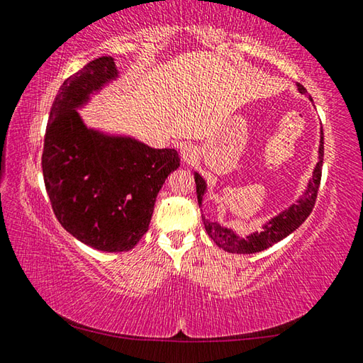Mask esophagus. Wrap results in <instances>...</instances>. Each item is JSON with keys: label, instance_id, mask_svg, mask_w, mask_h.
Returning a JSON list of instances; mask_svg holds the SVG:
<instances>
[{"label": "esophagus", "instance_id": "esophagus-1", "mask_svg": "<svg viewBox=\"0 0 363 363\" xmlns=\"http://www.w3.org/2000/svg\"><path fill=\"white\" fill-rule=\"evenodd\" d=\"M180 156H182V161L193 162L194 159H196V156H198V151H196V148H194L193 145H185V146H182Z\"/></svg>", "mask_w": 363, "mask_h": 363}]
</instances>
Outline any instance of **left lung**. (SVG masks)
<instances>
[{
    "instance_id": "8db88e82",
    "label": "left lung",
    "mask_w": 363,
    "mask_h": 363,
    "mask_svg": "<svg viewBox=\"0 0 363 363\" xmlns=\"http://www.w3.org/2000/svg\"><path fill=\"white\" fill-rule=\"evenodd\" d=\"M298 91L301 94L306 92L301 84H296ZM322 162H323V130L320 129V145H319V161H317L313 175H311L308 186L304 189V193L300 199L296 201V204H291L289 208H285L281 213H277L276 217L266 221L263 225L262 231L250 233L249 236L240 238L236 231H233L231 228L221 226L217 221L207 220L202 215V221H204L206 231L211 239L217 244L220 249L230 253H257L269 249L271 245L277 244L279 240L287 238L289 234L294 233L303 225V221L309 217V213L313 212L317 191H319L320 185V177H322ZM194 182H196V193H198V202L199 207H202V198L207 191V183L198 172H194Z\"/></svg>"
}]
</instances>
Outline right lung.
I'll use <instances>...</instances> for the list:
<instances>
[{
	"label": "right lung",
	"instance_id": "obj_1",
	"mask_svg": "<svg viewBox=\"0 0 363 363\" xmlns=\"http://www.w3.org/2000/svg\"><path fill=\"white\" fill-rule=\"evenodd\" d=\"M119 72L99 57L57 92L44 135L43 175L59 223L92 249L127 252L148 231L159 189L180 167L177 150L87 127L78 108Z\"/></svg>",
	"mask_w": 363,
	"mask_h": 363
}]
</instances>
